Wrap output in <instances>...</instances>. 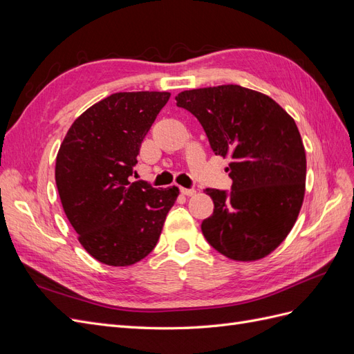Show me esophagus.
I'll return each instance as SVG.
<instances>
[{"instance_id": "esophagus-1", "label": "esophagus", "mask_w": 354, "mask_h": 354, "mask_svg": "<svg viewBox=\"0 0 354 354\" xmlns=\"http://www.w3.org/2000/svg\"><path fill=\"white\" fill-rule=\"evenodd\" d=\"M180 192L183 194L185 196H194L196 195V190L195 189H186V187H180Z\"/></svg>"}]
</instances>
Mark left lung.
Here are the masks:
<instances>
[{
    "label": "left lung",
    "instance_id": "1",
    "mask_svg": "<svg viewBox=\"0 0 354 354\" xmlns=\"http://www.w3.org/2000/svg\"><path fill=\"white\" fill-rule=\"evenodd\" d=\"M216 155L230 158L232 192L207 189L212 216L202 233L234 261L272 254L294 227L306 194V149L294 118L272 97L241 85L181 91Z\"/></svg>",
    "mask_w": 354,
    "mask_h": 354
}]
</instances>
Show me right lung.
Returning a JSON list of instances; mask_svg holds the SVG:
<instances>
[{
	"label": "right lung",
	"mask_w": 354,
	"mask_h": 354,
	"mask_svg": "<svg viewBox=\"0 0 354 354\" xmlns=\"http://www.w3.org/2000/svg\"><path fill=\"white\" fill-rule=\"evenodd\" d=\"M167 91L111 94L73 121L56 158V185L69 223L93 259L136 264L151 254L178 187L130 181Z\"/></svg>",
	"instance_id": "obj_1"
}]
</instances>
